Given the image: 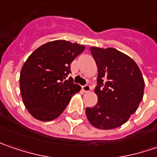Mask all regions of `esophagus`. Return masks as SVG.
Wrapping results in <instances>:
<instances>
[{
  "instance_id": "1",
  "label": "esophagus",
  "mask_w": 157,
  "mask_h": 157,
  "mask_svg": "<svg viewBox=\"0 0 157 157\" xmlns=\"http://www.w3.org/2000/svg\"><path fill=\"white\" fill-rule=\"evenodd\" d=\"M82 90L85 92V93H89L91 91V86L89 85H86V86H82Z\"/></svg>"
}]
</instances>
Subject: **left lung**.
<instances>
[{"label": "left lung", "instance_id": "obj_1", "mask_svg": "<svg viewBox=\"0 0 157 157\" xmlns=\"http://www.w3.org/2000/svg\"><path fill=\"white\" fill-rule=\"evenodd\" d=\"M98 67V102L87 107L89 122L100 129L116 128L136 113L143 98L144 79L141 70L128 55L114 48L91 47Z\"/></svg>", "mask_w": 157, "mask_h": 157}]
</instances>
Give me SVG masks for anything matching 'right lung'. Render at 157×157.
Returning a JSON list of instances; mask_svg holds the SVG:
<instances>
[{
  "label": "right lung",
  "instance_id": "1",
  "mask_svg": "<svg viewBox=\"0 0 157 157\" xmlns=\"http://www.w3.org/2000/svg\"><path fill=\"white\" fill-rule=\"evenodd\" d=\"M85 49L83 44L56 40L40 46L28 57L20 73V91L23 104L35 119L55 120L81 90L66 77L71 62Z\"/></svg>",
  "mask_w": 157,
  "mask_h": 157
}]
</instances>
